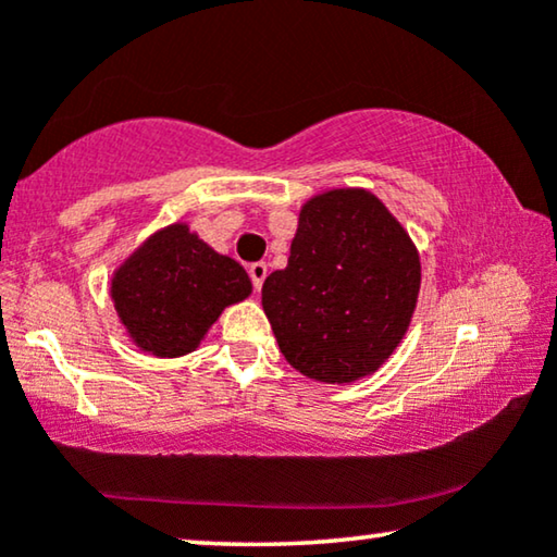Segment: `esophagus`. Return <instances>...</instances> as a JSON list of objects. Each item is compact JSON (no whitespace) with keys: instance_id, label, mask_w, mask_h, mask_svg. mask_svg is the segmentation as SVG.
<instances>
[{"instance_id":"obj_1","label":"esophagus","mask_w":557,"mask_h":557,"mask_svg":"<svg viewBox=\"0 0 557 557\" xmlns=\"http://www.w3.org/2000/svg\"><path fill=\"white\" fill-rule=\"evenodd\" d=\"M248 276H250V281H253L256 292H261L263 281H265V276H269V265L261 263V261L250 263V265H248Z\"/></svg>"}]
</instances>
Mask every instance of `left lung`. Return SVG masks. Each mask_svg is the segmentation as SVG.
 <instances>
[{
	"instance_id": "8db88e82",
	"label": "left lung",
	"mask_w": 557,
	"mask_h": 557,
	"mask_svg": "<svg viewBox=\"0 0 557 557\" xmlns=\"http://www.w3.org/2000/svg\"><path fill=\"white\" fill-rule=\"evenodd\" d=\"M421 261L368 189H330L301 208L284 271L263 281V311L288 364L319 383L375 372L413 317Z\"/></svg>"
}]
</instances>
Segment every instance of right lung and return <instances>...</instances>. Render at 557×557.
<instances>
[{"instance_id":"1","label":"right lung","mask_w":557,"mask_h":557,"mask_svg":"<svg viewBox=\"0 0 557 557\" xmlns=\"http://www.w3.org/2000/svg\"><path fill=\"white\" fill-rule=\"evenodd\" d=\"M248 294L250 278L243 265L215 253L180 223L151 235L111 284L132 339L157 357L193 352L220 311Z\"/></svg>"}]
</instances>
